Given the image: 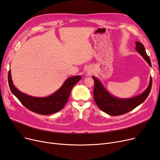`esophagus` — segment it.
I'll return each mask as SVG.
<instances>
[{
	"instance_id": "esophagus-1",
	"label": "esophagus",
	"mask_w": 160,
	"mask_h": 160,
	"mask_svg": "<svg viewBox=\"0 0 160 160\" xmlns=\"http://www.w3.org/2000/svg\"><path fill=\"white\" fill-rule=\"evenodd\" d=\"M86 73H87L88 75H90V74H92V71H91L90 69L88 68V69L86 70Z\"/></svg>"
}]
</instances>
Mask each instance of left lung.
Here are the masks:
<instances>
[{"mask_svg": "<svg viewBox=\"0 0 160 160\" xmlns=\"http://www.w3.org/2000/svg\"><path fill=\"white\" fill-rule=\"evenodd\" d=\"M136 50L145 59L148 65L150 67L152 66L144 45L139 41H136ZM92 78L94 80L93 97L95 103L102 112L113 116L127 113L143 102L150 93L152 82V78L150 77L148 88L139 95L130 98H120L112 95L96 77H93Z\"/></svg>", "mask_w": 160, "mask_h": 160, "instance_id": "obj_1", "label": "left lung"}]
</instances>
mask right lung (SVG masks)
<instances>
[{"label":"right lung","mask_w":160,"mask_h":160,"mask_svg":"<svg viewBox=\"0 0 160 160\" xmlns=\"http://www.w3.org/2000/svg\"><path fill=\"white\" fill-rule=\"evenodd\" d=\"M81 78V76L70 77L52 95L47 97H34L22 93L14 86L10 70L8 76V83L12 93L19 100L24 106L29 110L40 115L52 114L61 110L69 99L72 88Z\"/></svg>","instance_id":"obj_1"}]
</instances>
